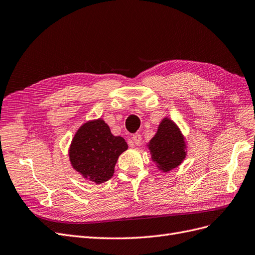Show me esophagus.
I'll return each instance as SVG.
<instances>
[{
  "label": "esophagus",
  "instance_id": "1",
  "mask_svg": "<svg viewBox=\"0 0 255 255\" xmlns=\"http://www.w3.org/2000/svg\"><path fill=\"white\" fill-rule=\"evenodd\" d=\"M130 140H132V142L135 145H140V143H141V135L136 133V134H134L132 136V138H130Z\"/></svg>",
  "mask_w": 255,
  "mask_h": 255
}]
</instances>
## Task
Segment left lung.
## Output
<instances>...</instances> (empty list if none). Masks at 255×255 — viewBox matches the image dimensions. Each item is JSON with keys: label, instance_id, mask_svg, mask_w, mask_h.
Here are the masks:
<instances>
[{"label": "left lung", "instance_id": "left-lung-1", "mask_svg": "<svg viewBox=\"0 0 255 255\" xmlns=\"http://www.w3.org/2000/svg\"><path fill=\"white\" fill-rule=\"evenodd\" d=\"M151 158L159 170L168 172L179 167L186 157V142L175 123L164 118L157 132L148 143Z\"/></svg>", "mask_w": 255, "mask_h": 255}]
</instances>
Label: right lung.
<instances>
[{
    "mask_svg": "<svg viewBox=\"0 0 255 255\" xmlns=\"http://www.w3.org/2000/svg\"><path fill=\"white\" fill-rule=\"evenodd\" d=\"M128 150V143L120 136H114L101 118L87 121L78 129L69 148L71 166L84 179L101 184L114 175L120 154Z\"/></svg>",
    "mask_w": 255,
    "mask_h": 255,
    "instance_id": "obj_1",
    "label": "right lung"
}]
</instances>
